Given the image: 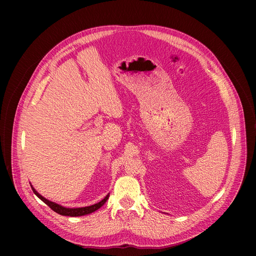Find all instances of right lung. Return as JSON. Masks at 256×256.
<instances>
[{
  "instance_id": "1",
  "label": "right lung",
  "mask_w": 256,
  "mask_h": 256,
  "mask_svg": "<svg viewBox=\"0 0 256 256\" xmlns=\"http://www.w3.org/2000/svg\"><path fill=\"white\" fill-rule=\"evenodd\" d=\"M33 192L38 196L44 202H46L52 210H54L56 212L62 214V216H84V214H91L95 210H97L98 208H100L104 204L105 202L108 200L109 198V194H107L101 202H99L98 204H95L93 206H85V208H64L58 204H54L52 202H50L48 200L44 198V196H42L38 192H36L32 186H31Z\"/></svg>"
}]
</instances>
